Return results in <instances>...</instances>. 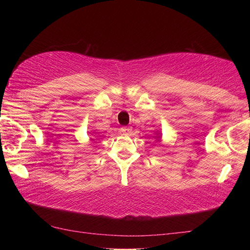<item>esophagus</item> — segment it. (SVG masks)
Wrapping results in <instances>:
<instances>
[{"label": "esophagus", "mask_w": 250, "mask_h": 250, "mask_svg": "<svg viewBox=\"0 0 250 250\" xmlns=\"http://www.w3.org/2000/svg\"><path fill=\"white\" fill-rule=\"evenodd\" d=\"M132 129L130 128V126H124V128H121V132L122 133H130Z\"/></svg>", "instance_id": "obj_1"}]
</instances>
